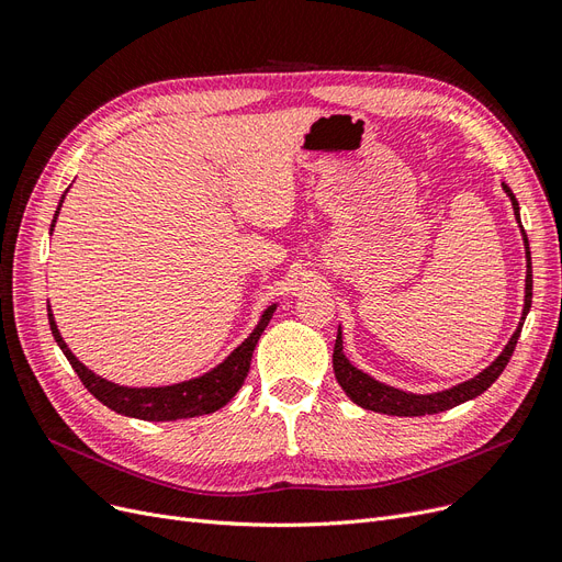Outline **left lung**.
I'll return each mask as SVG.
<instances>
[{
    "label": "left lung",
    "instance_id": "left-lung-1",
    "mask_svg": "<svg viewBox=\"0 0 562 562\" xmlns=\"http://www.w3.org/2000/svg\"><path fill=\"white\" fill-rule=\"evenodd\" d=\"M504 193L509 195L512 207H514V216L520 226L522 233V243H525V299H522V313H520V322L514 331V336L506 342L504 350L497 355V359L493 361L491 367H485L481 373H476L474 378L464 380V383L452 385L448 390H439V392H429V394H415V392H406L400 387H392L387 383H380L373 375L364 373L361 369H357L352 361L342 352V331L338 327V336H336V346H334V373L338 385L342 387L350 400L367 408V411H375V413H385V415H402V418H413V415H434L448 411L452 406H460L469 400H476L479 394H483L487 387H491L495 380L499 378V373L504 371V367L509 364V359L514 355V348L518 342L522 322L530 313L532 305V261H530V247H528V235L522 231L520 224V207L516 195L512 193V189L502 182Z\"/></svg>",
    "mask_w": 562,
    "mask_h": 562
}]
</instances>
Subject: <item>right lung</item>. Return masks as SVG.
I'll return each mask as SVG.
<instances>
[{
	"mask_svg": "<svg viewBox=\"0 0 562 562\" xmlns=\"http://www.w3.org/2000/svg\"><path fill=\"white\" fill-rule=\"evenodd\" d=\"M67 191L60 195L56 214H53L50 233H53V228H56ZM276 311H278V303H270L261 313L257 327L251 329V334L226 359H222L220 364L212 367L203 375L182 380V383L160 385V387L119 385V383H112V380L98 375L95 371H90L86 364H81L77 355L67 348L65 338L60 336L56 317H53V311H50V303H48V324H50L53 338H56L58 348L67 357L71 369L77 371L83 387L93 394L98 402H102L106 408L125 415V418H137V420H149V423H172V420L198 418V415H207V413L220 411L222 406H226L233 400L235 394H238V390L243 387L245 378L249 373L251 352H255L257 342H259L263 329L268 327V322L273 319Z\"/></svg>",
	"mask_w": 562,
	"mask_h": 562,
	"instance_id": "add662e5",
	"label": "right lung"
}]
</instances>
